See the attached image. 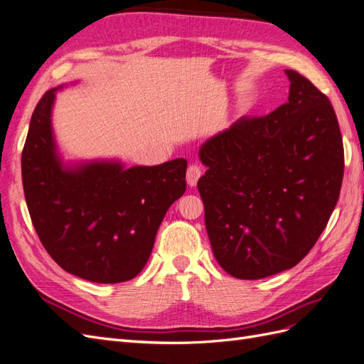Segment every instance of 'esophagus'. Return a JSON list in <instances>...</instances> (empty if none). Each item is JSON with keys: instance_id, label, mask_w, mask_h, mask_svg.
I'll return each mask as SVG.
<instances>
[{"instance_id": "esophagus-1", "label": "esophagus", "mask_w": 364, "mask_h": 364, "mask_svg": "<svg viewBox=\"0 0 364 364\" xmlns=\"http://www.w3.org/2000/svg\"><path fill=\"white\" fill-rule=\"evenodd\" d=\"M202 176V167L197 164H191L188 170H186V182H188L190 186H196L197 181L200 179Z\"/></svg>"}]
</instances>
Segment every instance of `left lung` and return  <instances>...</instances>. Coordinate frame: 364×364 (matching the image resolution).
I'll return each instance as SVG.
<instances>
[{"instance_id":"left-lung-1","label":"left lung","mask_w":364,"mask_h":364,"mask_svg":"<svg viewBox=\"0 0 364 364\" xmlns=\"http://www.w3.org/2000/svg\"><path fill=\"white\" fill-rule=\"evenodd\" d=\"M289 102L241 117L208 139L197 182L214 257L230 277L261 279L313 249L338 200L345 151L329 98L297 71Z\"/></svg>"}]
</instances>
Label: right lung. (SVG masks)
I'll return each instance as SVG.
<instances>
[{
    "label": "right lung",
    "instance_id": "1",
    "mask_svg": "<svg viewBox=\"0 0 364 364\" xmlns=\"http://www.w3.org/2000/svg\"><path fill=\"white\" fill-rule=\"evenodd\" d=\"M54 91L33 111L21 156L31 223L63 270L92 282L129 281L144 269L165 213L185 193L186 161L63 170L50 123Z\"/></svg>",
    "mask_w": 364,
    "mask_h": 364
}]
</instances>
